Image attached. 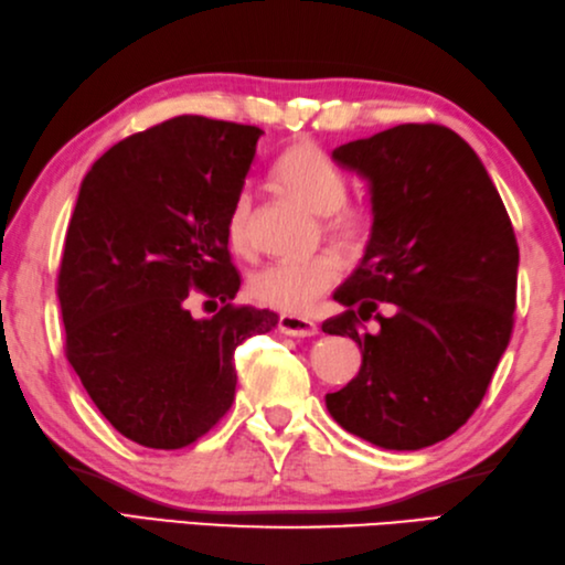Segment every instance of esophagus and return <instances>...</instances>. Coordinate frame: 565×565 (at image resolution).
Masks as SVG:
<instances>
[{
  "instance_id": "esophagus-1",
  "label": "esophagus",
  "mask_w": 565,
  "mask_h": 565,
  "mask_svg": "<svg viewBox=\"0 0 565 565\" xmlns=\"http://www.w3.org/2000/svg\"><path fill=\"white\" fill-rule=\"evenodd\" d=\"M280 331L285 337H297V339H307V337H317L319 327L312 319L307 317H297V315H282L280 317Z\"/></svg>"
}]
</instances>
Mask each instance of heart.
<instances>
[{
	"instance_id": "obj_1",
	"label": "heart",
	"mask_w": 565,
	"mask_h": 565,
	"mask_svg": "<svg viewBox=\"0 0 565 565\" xmlns=\"http://www.w3.org/2000/svg\"><path fill=\"white\" fill-rule=\"evenodd\" d=\"M275 178L292 200L305 204L309 212L324 216L327 234L341 244H359L371 228V214L359 204H349V180L341 168L312 141L297 143L287 151ZM250 204L248 190H241L226 216L228 244L238 253H250ZM341 278V263L331 253H319L302 260H275L253 273L248 282L256 302L280 309L287 315H307L317 299L331 290Z\"/></svg>"
}]
</instances>
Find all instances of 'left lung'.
Masks as SVG:
<instances>
[{
    "mask_svg": "<svg viewBox=\"0 0 565 565\" xmlns=\"http://www.w3.org/2000/svg\"><path fill=\"white\" fill-rule=\"evenodd\" d=\"M371 188L373 228L361 266L333 299L327 333L361 347V371L327 409L343 429L390 451L458 431L488 393L516 305V248L486 166L456 131L399 124L331 153ZM387 301L394 312H376ZM375 316L381 329L363 332Z\"/></svg>",
    "mask_w": 565,
    "mask_h": 565,
    "instance_id": "1",
    "label": "left lung"
}]
</instances>
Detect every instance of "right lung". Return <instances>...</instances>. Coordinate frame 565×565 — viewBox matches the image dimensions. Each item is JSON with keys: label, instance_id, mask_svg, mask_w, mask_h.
I'll return each mask as SVG.
<instances>
[{"label": "right lung", "instance_id": "1", "mask_svg": "<svg viewBox=\"0 0 565 565\" xmlns=\"http://www.w3.org/2000/svg\"><path fill=\"white\" fill-rule=\"evenodd\" d=\"M260 134L185 114L111 146L79 185L57 273L65 355L111 427L146 448L210 431L236 395V347L280 321L232 302L226 216ZM192 291L223 309L194 320Z\"/></svg>", "mask_w": 565, "mask_h": 565}]
</instances>
